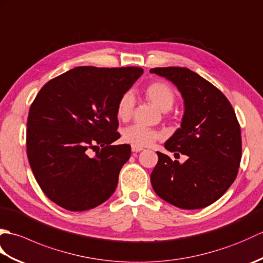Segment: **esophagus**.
Here are the masks:
<instances>
[{
    "mask_svg": "<svg viewBox=\"0 0 263 263\" xmlns=\"http://www.w3.org/2000/svg\"><path fill=\"white\" fill-rule=\"evenodd\" d=\"M141 150H142V148H141V147L132 146V152H133V153H139V152H141Z\"/></svg>",
    "mask_w": 263,
    "mask_h": 263,
    "instance_id": "esophagus-1",
    "label": "esophagus"
}]
</instances>
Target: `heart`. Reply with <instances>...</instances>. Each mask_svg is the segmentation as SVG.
Listing matches in <instances>:
<instances>
[{"mask_svg":"<svg viewBox=\"0 0 263 263\" xmlns=\"http://www.w3.org/2000/svg\"><path fill=\"white\" fill-rule=\"evenodd\" d=\"M144 95L160 110H168L175 102V92L172 87L163 81H155L149 83L144 89ZM135 107V98L131 92L123 93L116 105V116L121 121H126ZM160 138L159 132L153 128L133 124L122 131V140L125 143L136 147H148Z\"/></svg>","mask_w":263,"mask_h":263,"instance_id":"1","label":"heart"}]
</instances>
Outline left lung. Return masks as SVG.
Here are the masks:
<instances>
[{
    "instance_id": "obj_1",
    "label": "left lung",
    "mask_w": 263,
    "mask_h": 263,
    "mask_svg": "<svg viewBox=\"0 0 263 263\" xmlns=\"http://www.w3.org/2000/svg\"><path fill=\"white\" fill-rule=\"evenodd\" d=\"M184 99L181 127L165 142L187 156L181 164L161 153L150 181L156 194L181 209H200L219 199L235 181L242 157L241 127L219 89L186 68H155ZM178 155V154H177Z\"/></svg>"
}]
</instances>
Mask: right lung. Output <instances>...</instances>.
<instances>
[{
	"instance_id": "1",
	"label": "right lung",
	"mask_w": 263,
	"mask_h": 263,
	"mask_svg": "<svg viewBox=\"0 0 263 263\" xmlns=\"http://www.w3.org/2000/svg\"><path fill=\"white\" fill-rule=\"evenodd\" d=\"M143 73L137 66H78L44 86L30 106L27 155L46 197L70 211H85L114 193L131 156L117 144L116 105ZM93 158L90 148L98 147Z\"/></svg>"
}]
</instances>
